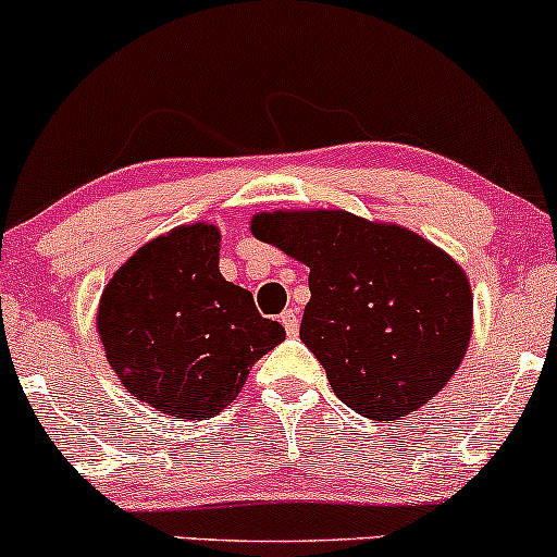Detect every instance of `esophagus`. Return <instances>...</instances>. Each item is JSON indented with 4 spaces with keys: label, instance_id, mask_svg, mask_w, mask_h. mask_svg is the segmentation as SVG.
Returning <instances> with one entry per match:
<instances>
[{
    "label": "esophagus",
    "instance_id": "esophagus-1",
    "mask_svg": "<svg viewBox=\"0 0 557 557\" xmlns=\"http://www.w3.org/2000/svg\"><path fill=\"white\" fill-rule=\"evenodd\" d=\"M281 323H284L286 334H289V336H297V331H299V318H297V310L286 308L284 312H281Z\"/></svg>",
    "mask_w": 557,
    "mask_h": 557
}]
</instances>
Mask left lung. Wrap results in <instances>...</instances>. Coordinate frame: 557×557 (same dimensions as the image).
<instances>
[{"label": "left lung", "mask_w": 557, "mask_h": 557, "mask_svg": "<svg viewBox=\"0 0 557 557\" xmlns=\"http://www.w3.org/2000/svg\"><path fill=\"white\" fill-rule=\"evenodd\" d=\"M252 234L310 268L299 339L347 408L395 421L445 389L473 329L471 284L447 252L345 210L260 212Z\"/></svg>", "instance_id": "1"}]
</instances>
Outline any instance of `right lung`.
I'll use <instances>...</instances> for the list:
<instances>
[{"label":"right lung","mask_w":557,"mask_h":557,"mask_svg":"<svg viewBox=\"0 0 557 557\" xmlns=\"http://www.w3.org/2000/svg\"><path fill=\"white\" fill-rule=\"evenodd\" d=\"M221 231L178 226L131 255L99 299L97 331L123 386L160 413L205 421L245 386L284 326L218 271Z\"/></svg>","instance_id":"obj_1"}]
</instances>
